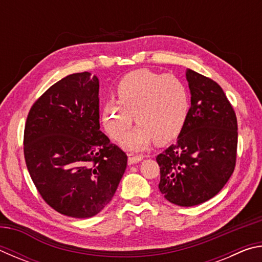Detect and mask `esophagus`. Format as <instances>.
<instances>
[{
    "label": "esophagus",
    "mask_w": 262,
    "mask_h": 262,
    "mask_svg": "<svg viewBox=\"0 0 262 262\" xmlns=\"http://www.w3.org/2000/svg\"><path fill=\"white\" fill-rule=\"evenodd\" d=\"M142 159H143V156H141V155L128 154V164H129V165H134V164L141 162Z\"/></svg>",
    "instance_id": "esophagus-1"
}]
</instances>
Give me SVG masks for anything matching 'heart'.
Here are the masks:
<instances>
[{
    "mask_svg": "<svg viewBox=\"0 0 262 262\" xmlns=\"http://www.w3.org/2000/svg\"><path fill=\"white\" fill-rule=\"evenodd\" d=\"M190 96L185 83L173 75L135 70L118 85V101H106L101 119L105 129L120 140L132 122L139 123L121 139L129 151H142L154 141L164 144L176 139L188 120Z\"/></svg>",
    "mask_w": 262,
    "mask_h": 262,
    "instance_id": "1",
    "label": "heart"
}]
</instances>
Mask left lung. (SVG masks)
Segmentation results:
<instances>
[{
  "mask_svg": "<svg viewBox=\"0 0 262 262\" xmlns=\"http://www.w3.org/2000/svg\"><path fill=\"white\" fill-rule=\"evenodd\" d=\"M190 91L188 120L174 144L159 154L158 188L180 207L200 205L228 183L236 165V113L222 88L194 70H186Z\"/></svg>",
  "mask_w": 262,
  "mask_h": 262,
  "instance_id": "1",
  "label": "left lung"
}]
</instances>
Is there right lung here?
Returning <instances> with one entry per match:
<instances>
[{
  "instance_id": "add662e5",
  "label": "right lung",
  "mask_w": 262,
  "mask_h": 262,
  "mask_svg": "<svg viewBox=\"0 0 262 262\" xmlns=\"http://www.w3.org/2000/svg\"><path fill=\"white\" fill-rule=\"evenodd\" d=\"M98 94L96 75H69L35 101L26 119L31 179L48 206L75 219L103 210L127 166V155L99 129Z\"/></svg>"
}]
</instances>
